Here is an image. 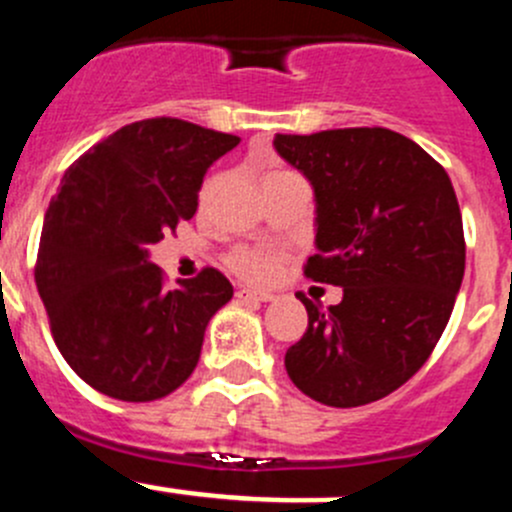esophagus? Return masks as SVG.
Listing matches in <instances>:
<instances>
[{"mask_svg": "<svg viewBox=\"0 0 512 512\" xmlns=\"http://www.w3.org/2000/svg\"><path fill=\"white\" fill-rule=\"evenodd\" d=\"M237 297L245 302H270L275 300V295L272 292H260V290H250V287H242V290H237Z\"/></svg>", "mask_w": 512, "mask_h": 512, "instance_id": "esophagus-1", "label": "esophagus"}]
</instances>
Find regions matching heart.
I'll return each instance as SVG.
<instances>
[{
  "instance_id": "1",
  "label": "heart",
  "mask_w": 512,
  "mask_h": 512,
  "mask_svg": "<svg viewBox=\"0 0 512 512\" xmlns=\"http://www.w3.org/2000/svg\"><path fill=\"white\" fill-rule=\"evenodd\" d=\"M287 175H292V172H285V170L270 172V175L265 177V182L277 180V177H287ZM215 185H217V177H210V180L202 185V200L210 197V192L215 190ZM277 262H280V257H277L272 250H265V247H237V250L230 255L232 270H235L242 280H250V282L272 280L277 272Z\"/></svg>"
}]
</instances>
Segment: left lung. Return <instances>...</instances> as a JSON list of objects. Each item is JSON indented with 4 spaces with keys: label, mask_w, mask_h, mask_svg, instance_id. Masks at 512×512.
Returning a JSON list of instances; mask_svg holds the SVG:
<instances>
[{
    "label": "left lung",
    "mask_w": 512,
    "mask_h": 512,
    "mask_svg": "<svg viewBox=\"0 0 512 512\" xmlns=\"http://www.w3.org/2000/svg\"><path fill=\"white\" fill-rule=\"evenodd\" d=\"M275 150L315 190L305 275L342 287L330 307L300 295L307 330L287 350V375L322 405L375 403L425 365L453 312L465 272L453 182L385 127L277 135Z\"/></svg>",
    "instance_id": "1"
}]
</instances>
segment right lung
Masks as SVG:
<instances>
[{"mask_svg":"<svg viewBox=\"0 0 512 512\" xmlns=\"http://www.w3.org/2000/svg\"><path fill=\"white\" fill-rule=\"evenodd\" d=\"M240 137L175 117L124 124L84 152L49 202L34 282L59 352L87 385L150 403L200 360L210 317L232 285L205 267L180 287L147 247L192 220L207 167Z\"/></svg>","mask_w":512,"mask_h":512,"instance_id":"1","label":"right lung"}]
</instances>
